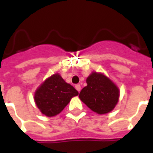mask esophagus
Instances as JSON below:
<instances>
[{"mask_svg": "<svg viewBox=\"0 0 153 153\" xmlns=\"http://www.w3.org/2000/svg\"><path fill=\"white\" fill-rule=\"evenodd\" d=\"M75 88H76V90L79 93L80 90H81V86H80V84H76L75 85Z\"/></svg>", "mask_w": 153, "mask_h": 153, "instance_id": "34e87169", "label": "esophagus"}]
</instances>
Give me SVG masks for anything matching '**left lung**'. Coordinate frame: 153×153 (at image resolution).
<instances>
[{
    "mask_svg": "<svg viewBox=\"0 0 153 153\" xmlns=\"http://www.w3.org/2000/svg\"><path fill=\"white\" fill-rule=\"evenodd\" d=\"M87 86L80 92V100L97 114L111 111L117 104L120 91L117 86L103 74L93 72L87 78Z\"/></svg>",
    "mask_w": 153,
    "mask_h": 153,
    "instance_id": "obj_1",
    "label": "left lung"
}]
</instances>
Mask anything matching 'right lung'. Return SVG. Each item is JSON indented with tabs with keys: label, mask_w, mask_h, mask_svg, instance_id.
<instances>
[{
	"label": "right lung",
	"mask_w": 153,
	"mask_h": 153,
	"mask_svg": "<svg viewBox=\"0 0 153 153\" xmlns=\"http://www.w3.org/2000/svg\"><path fill=\"white\" fill-rule=\"evenodd\" d=\"M78 94L72 85L67 83L59 74H55L36 90L34 101L41 112L51 117L61 112L70 99Z\"/></svg>",
	"instance_id": "1"
}]
</instances>
